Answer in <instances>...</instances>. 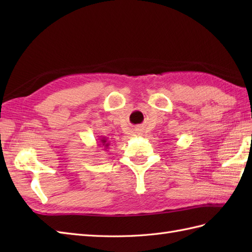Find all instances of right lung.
I'll return each mask as SVG.
<instances>
[{"mask_svg":"<svg viewBox=\"0 0 252 252\" xmlns=\"http://www.w3.org/2000/svg\"><path fill=\"white\" fill-rule=\"evenodd\" d=\"M99 143H101V145H103L105 148H108V146H109V142H107V138L106 137L100 138Z\"/></svg>","mask_w":252,"mask_h":252,"instance_id":"1","label":"right lung"}]
</instances>
